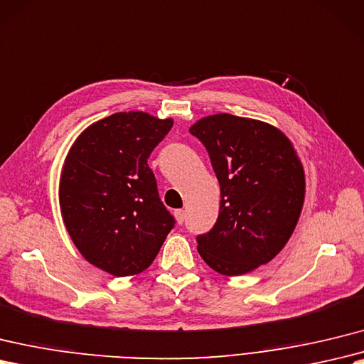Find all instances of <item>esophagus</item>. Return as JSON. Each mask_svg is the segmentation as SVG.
<instances>
[{
	"mask_svg": "<svg viewBox=\"0 0 364 364\" xmlns=\"http://www.w3.org/2000/svg\"><path fill=\"white\" fill-rule=\"evenodd\" d=\"M175 218H176V223H183L184 222V218H186V210H183V209H176L175 210Z\"/></svg>",
	"mask_w": 364,
	"mask_h": 364,
	"instance_id": "esophagus-1",
	"label": "esophagus"
}]
</instances>
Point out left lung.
Masks as SVG:
<instances>
[{
    "label": "left lung",
    "instance_id": "8db88e82",
    "mask_svg": "<svg viewBox=\"0 0 364 364\" xmlns=\"http://www.w3.org/2000/svg\"><path fill=\"white\" fill-rule=\"evenodd\" d=\"M189 132L206 147L222 197L197 250L214 272L247 274L274 259L298 225L306 197L301 159L281 130L250 117L218 113Z\"/></svg>",
    "mask_w": 364,
    "mask_h": 364
}]
</instances>
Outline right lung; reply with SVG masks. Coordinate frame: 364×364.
Segmentation results:
<instances>
[{"label":"right lung","mask_w":364,"mask_h":364,"mask_svg":"<svg viewBox=\"0 0 364 364\" xmlns=\"http://www.w3.org/2000/svg\"><path fill=\"white\" fill-rule=\"evenodd\" d=\"M173 119L121 112L91 124L65 158L58 201L66 231L91 265L124 277L147 269L173 217L147 159Z\"/></svg>","instance_id":"1"}]
</instances>
